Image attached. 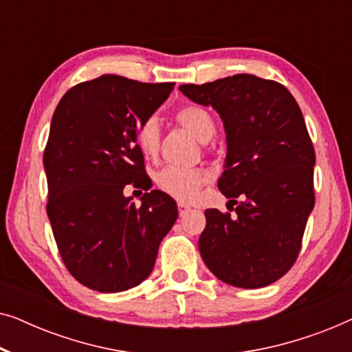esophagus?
Here are the masks:
<instances>
[{
    "mask_svg": "<svg viewBox=\"0 0 352 352\" xmlns=\"http://www.w3.org/2000/svg\"><path fill=\"white\" fill-rule=\"evenodd\" d=\"M177 208H179V214H186L187 211L190 210V206L186 205V204H177Z\"/></svg>",
    "mask_w": 352,
    "mask_h": 352,
    "instance_id": "34e87169",
    "label": "esophagus"
}]
</instances>
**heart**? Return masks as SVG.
<instances>
[{
    "label": "heart",
    "instance_id": "heart-1",
    "mask_svg": "<svg viewBox=\"0 0 352 352\" xmlns=\"http://www.w3.org/2000/svg\"><path fill=\"white\" fill-rule=\"evenodd\" d=\"M177 122L187 131L199 139L200 142H208L216 133L214 120L211 113L199 105H187L176 115ZM160 142V126L155 117L147 118L138 131V146L144 155L152 157L158 151ZM206 179L205 173L197 168L166 166L157 175V186L165 194L175 197L181 201H189L197 195Z\"/></svg>",
    "mask_w": 352,
    "mask_h": 352
}]
</instances>
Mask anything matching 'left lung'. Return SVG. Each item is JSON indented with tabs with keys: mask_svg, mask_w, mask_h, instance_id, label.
<instances>
[{
	"mask_svg": "<svg viewBox=\"0 0 352 352\" xmlns=\"http://www.w3.org/2000/svg\"><path fill=\"white\" fill-rule=\"evenodd\" d=\"M179 91L223 120L228 152L218 187L237 205L234 216L205 211L201 259L232 287L271 285L296 261L314 208L316 153L300 105L285 86L250 74Z\"/></svg>",
	"mask_w": 352,
	"mask_h": 352,
	"instance_id": "8db88e82",
	"label": "left lung"
}]
</instances>
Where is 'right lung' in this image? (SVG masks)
<instances>
[{"label": "right lung", "mask_w": 352, "mask_h": 352, "mask_svg": "<svg viewBox=\"0 0 352 352\" xmlns=\"http://www.w3.org/2000/svg\"><path fill=\"white\" fill-rule=\"evenodd\" d=\"M173 86L102 75L67 91L52 115L43 157L47 218L65 267L91 290L117 293L146 280L176 223V201L165 192H146L141 205L123 194L128 184L152 187L138 131Z\"/></svg>", "instance_id": "right-lung-1"}]
</instances>
